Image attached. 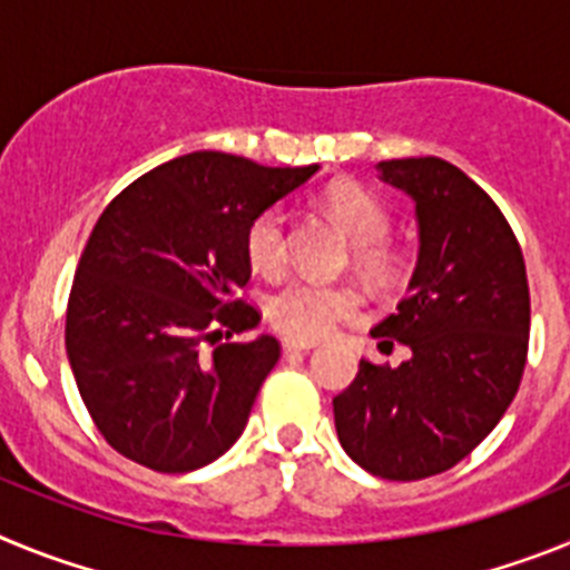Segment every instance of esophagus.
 <instances>
[{
	"instance_id": "esophagus-1",
	"label": "esophagus",
	"mask_w": 570,
	"mask_h": 570,
	"mask_svg": "<svg viewBox=\"0 0 570 570\" xmlns=\"http://www.w3.org/2000/svg\"><path fill=\"white\" fill-rule=\"evenodd\" d=\"M282 347H285V354H308V351H314V347H316V342L282 340Z\"/></svg>"
}]
</instances>
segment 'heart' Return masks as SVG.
Listing matches in <instances>:
<instances>
[{"label":"heart","instance_id":"heart-1","mask_svg":"<svg viewBox=\"0 0 570 570\" xmlns=\"http://www.w3.org/2000/svg\"><path fill=\"white\" fill-rule=\"evenodd\" d=\"M322 214L345 234L356 248V259L367 274H385L394 265V256L385 248L391 234V214L374 194L354 183L331 185L320 199ZM245 256L256 274L274 276L285 268L288 259V214L274 205L250 219L245 230ZM360 294L347 285H325V282L296 276L265 302L271 325L294 340H320L336 328V322L360 311Z\"/></svg>","mask_w":570,"mask_h":570}]
</instances>
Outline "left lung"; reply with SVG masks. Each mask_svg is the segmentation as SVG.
Segmentation results:
<instances>
[{
	"instance_id": "obj_1",
	"label": "left lung",
	"mask_w": 570,
	"mask_h": 570,
	"mask_svg": "<svg viewBox=\"0 0 570 570\" xmlns=\"http://www.w3.org/2000/svg\"><path fill=\"white\" fill-rule=\"evenodd\" d=\"M376 168L414 199L420 256L407 296L371 336L402 342L411 360H362L334 396V422L356 465L411 482L454 468L502 420L525 371L531 296L511 225L456 165L416 156Z\"/></svg>"
}]
</instances>
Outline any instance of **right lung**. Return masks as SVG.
I'll return each mask as SVG.
<instances>
[{
	"instance_id": "add662e5",
	"label": "right lung",
	"mask_w": 570,
	"mask_h": 570,
	"mask_svg": "<svg viewBox=\"0 0 570 570\" xmlns=\"http://www.w3.org/2000/svg\"><path fill=\"white\" fill-rule=\"evenodd\" d=\"M316 170L196 150L139 176L102 210L70 288L65 351L114 451L185 473L239 440L279 360L268 334L219 342L262 316L234 299L250 279L245 230Z\"/></svg>"
}]
</instances>
